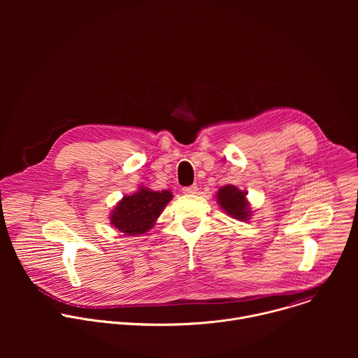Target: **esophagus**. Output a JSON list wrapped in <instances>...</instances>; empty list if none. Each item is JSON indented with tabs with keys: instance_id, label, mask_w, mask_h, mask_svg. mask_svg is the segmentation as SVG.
Segmentation results:
<instances>
[{
	"instance_id": "34e87169",
	"label": "esophagus",
	"mask_w": 358,
	"mask_h": 358,
	"mask_svg": "<svg viewBox=\"0 0 358 358\" xmlns=\"http://www.w3.org/2000/svg\"><path fill=\"white\" fill-rule=\"evenodd\" d=\"M196 191H198V187H196L195 184L182 188V192H184V194H196Z\"/></svg>"
}]
</instances>
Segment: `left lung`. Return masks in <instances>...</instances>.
Masks as SVG:
<instances>
[{"mask_svg":"<svg viewBox=\"0 0 358 358\" xmlns=\"http://www.w3.org/2000/svg\"><path fill=\"white\" fill-rule=\"evenodd\" d=\"M246 191L236 188L235 185H224L217 194L220 207L232 218L239 221H248L250 217V208L246 201Z\"/></svg>","mask_w":358,"mask_h":358,"instance_id":"obj_1","label":"left lung"}]
</instances>
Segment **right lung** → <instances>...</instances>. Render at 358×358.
I'll return each mask as SVG.
<instances>
[{
	"mask_svg": "<svg viewBox=\"0 0 358 358\" xmlns=\"http://www.w3.org/2000/svg\"><path fill=\"white\" fill-rule=\"evenodd\" d=\"M171 198L170 191L141 187L137 192L123 196L110 215V224L124 235H141L155 225Z\"/></svg>",
	"mask_w": 358,
	"mask_h": 358,
	"instance_id": "1",
	"label": "right lung"
}]
</instances>
